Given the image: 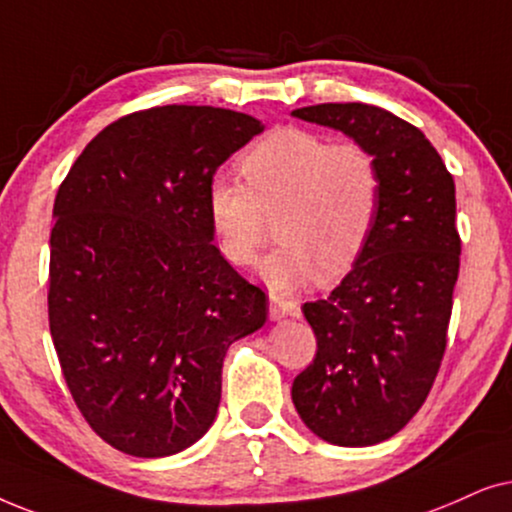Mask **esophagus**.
<instances>
[{"label": "esophagus", "instance_id": "obj_1", "mask_svg": "<svg viewBox=\"0 0 512 512\" xmlns=\"http://www.w3.org/2000/svg\"><path fill=\"white\" fill-rule=\"evenodd\" d=\"M299 302L290 297L281 295H269V318L271 320H283V318H299Z\"/></svg>", "mask_w": 512, "mask_h": 512}]
</instances>
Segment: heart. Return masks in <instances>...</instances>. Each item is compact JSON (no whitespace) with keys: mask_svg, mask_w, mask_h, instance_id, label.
<instances>
[{"mask_svg":"<svg viewBox=\"0 0 512 512\" xmlns=\"http://www.w3.org/2000/svg\"><path fill=\"white\" fill-rule=\"evenodd\" d=\"M243 180L208 182L206 210L231 264H250L262 243L264 213H274L276 248L257 264L271 288L313 276H342L365 248L381 199L374 154L360 142H335L304 128H276L241 159Z\"/></svg>","mask_w":512,"mask_h":512,"instance_id":"1","label":"heart"}]
</instances>
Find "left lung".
Instances as JSON below:
<instances>
[{"label": "left lung", "mask_w": 512, "mask_h": 512, "mask_svg": "<svg viewBox=\"0 0 512 512\" xmlns=\"http://www.w3.org/2000/svg\"><path fill=\"white\" fill-rule=\"evenodd\" d=\"M292 117L365 145L381 173L358 260L330 295L302 306L318 351L292 381L311 433L370 447L419 412L440 370L461 255L454 180L426 135L381 107L327 102Z\"/></svg>", "instance_id": "8db88e82"}]
</instances>
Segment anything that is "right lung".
I'll use <instances>...</instances> for the list:
<instances>
[{"mask_svg": "<svg viewBox=\"0 0 512 512\" xmlns=\"http://www.w3.org/2000/svg\"><path fill=\"white\" fill-rule=\"evenodd\" d=\"M243 112L166 105L88 142L53 203L49 325L74 403L140 459L192 447L217 417L222 363L267 320L206 210L215 170L260 135Z\"/></svg>", "mask_w": 512, "mask_h": 512, "instance_id": "add662e5", "label": "right lung"}]
</instances>
